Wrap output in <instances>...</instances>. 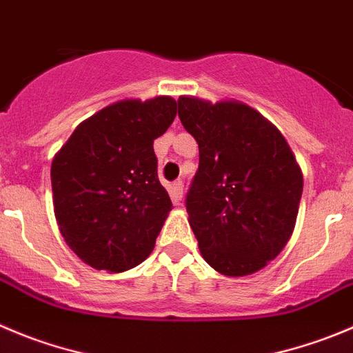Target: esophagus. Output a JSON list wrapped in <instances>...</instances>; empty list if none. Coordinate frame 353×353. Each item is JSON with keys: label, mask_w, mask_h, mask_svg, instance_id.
Here are the masks:
<instances>
[{"label": "esophagus", "mask_w": 353, "mask_h": 353, "mask_svg": "<svg viewBox=\"0 0 353 353\" xmlns=\"http://www.w3.org/2000/svg\"><path fill=\"white\" fill-rule=\"evenodd\" d=\"M170 194H171V199H173V203L180 204V201H182V197H183V183L180 182V180L173 182V185H171V189H170Z\"/></svg>", "instance_id": "1"}]
</instances>
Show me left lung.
Listing matches in <instances>:
<instances>
[{"label": "left lung", "instance_id": "8db88e82", "mask_svg": "<svg viewBox=\"0 0 353 353\" xmlns=\"http://www.w3.org/2000/svg\"><path fill=\"white\" fill-rule=\"evenodd\" d=\"M179 117L199 145L185 206L201 254L229 277L260 270L290 241L303 192L286 139L236 100L180 97Z\"/></svg>", "mask_w": 353, "mask_h": 353}]
</instances>
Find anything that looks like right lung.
Here are the masks:
<instances>
[{"instance_id":"1","label":"right lung","mask_w":353,"mask_h":353,"mask_svg":"<svg viewBox=\"0 0 353 353\" xmlns=\"http://www.w3.org/2000/svg\"><path fill=\"white\" fill-rule=\"evenodd\" d=\"M176 116L171 97L119 100L83 121L52 163L60 234L97 270H130L154 250L171 211L154 140Z\"/></svg>"}]
</instances>
